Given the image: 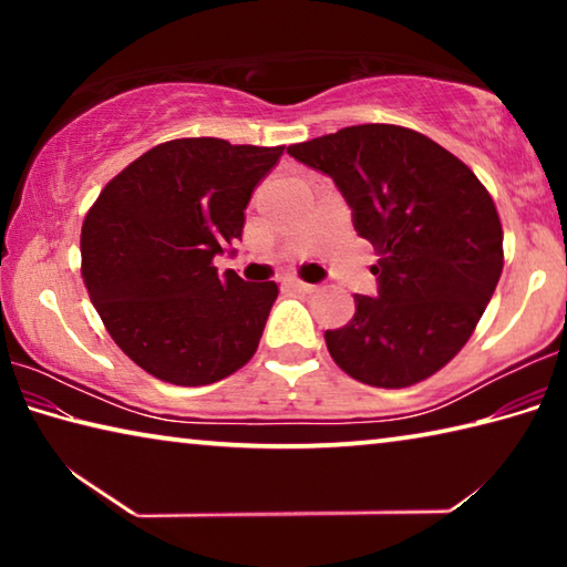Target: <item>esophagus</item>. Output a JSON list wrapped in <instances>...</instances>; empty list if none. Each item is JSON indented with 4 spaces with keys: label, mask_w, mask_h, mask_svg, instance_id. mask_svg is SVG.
Returning a JSON list of instances; mask_svg holds the SVG:
<instances>
[{
    "label": "esophagus",
    "mask_w": 567,
    "mask_h": 567,
    "mask_svg": "<svg viewBox=\"0 0 567 567\" xmlns=\"http://www.w3.org/2000/svg\"><path fill=\"white\" fill-rule=\"evenodd\" d=\"M290 287H295V290H300V292H315V290H318V285H312V282H302V280H297V277H292V280H290Z\"/></svg>",
    "instance_id": "esophagus-1"
}]
</instances>
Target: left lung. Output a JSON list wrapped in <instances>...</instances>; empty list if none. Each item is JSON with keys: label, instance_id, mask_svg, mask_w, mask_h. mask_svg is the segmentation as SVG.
<instances>
[{"label": "left lung", "instance_id": "8db88e82", "mask_svg": "<svg viewBox=\"0 0 567 567\" xmlns=\"http://www.w3.org/2000/svg\"><path fill=\"white\" fill-rule=\"evenodd\" d=\"M328 175L375 247V297L324 332L332 360L375 388H408L455 358L503 272V227L473 169L425 134L354 124L287 147Z\"/></svg>", "mask_w": 567, "mask_h": 567}]
</instances>
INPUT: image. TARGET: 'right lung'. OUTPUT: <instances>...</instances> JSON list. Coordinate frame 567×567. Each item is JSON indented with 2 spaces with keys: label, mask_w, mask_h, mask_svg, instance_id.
<instances>
[{
  "label": "right lung",
  "mask_w": 567,
  "mask_h": 567,
  "mask_svg": "<svg viewBox=\"0 0 567 567\" xmlns=\"http://www.w3.org/2000/svg\"><path fill=\"white\" fill-rule=\"evenodd\" d=\"M285 147L172 140L124 167L82 225V277L132 362L172 385H209L252 358L277 300L213 260L243 239L245 209Z\"/></svg>",
  "instance_id": "add662e5"
}]
</instances>
